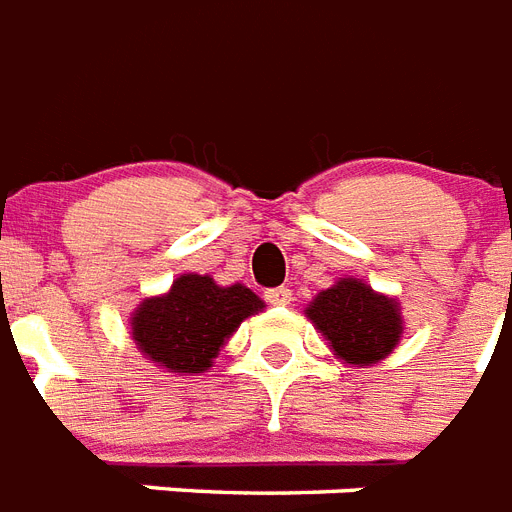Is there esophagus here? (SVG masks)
Listing matches in <instances>:
<instances>
[{"mask_svg":"<svg viewBox=\"0 0 512 512\" xmlns=\"http://www.w3.org/2000/svg\"><path fill=\"white\" fill-rule=\"evenodd\" d=\"M265 300L271 305H289V300H292V289L287 287H273L265 292Z\"/></svg>","mask_w":512,"mask_h":512,"instance_id":"1","label":"esophagus"}]
</instances>
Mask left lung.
I'll return each mask as SVG.
<instances>
[{
    "instance_id": "obj_1",
    "label": "left lung",
    "mask_w": 512,
    "mask_h": 512,
    "mask_svg": "<svg viewBox=\"0 0 512 512\" xmlns=\"http://www.w3.org/2000/svg\"><path fill=\"white\" fill-rule=\"evenodd\" d=\"M308 319L348 364L366 366L380 361L401 337L398 305L356 279H342L321 292L308 308Z\"/></svg>"
}]
</instances>
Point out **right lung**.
<instances>
[{"label":"right lung","mask_w":512,"mask_h":512,"mask_svg":"<svg viewBox=\"0 0 512 512\" xmlns=\"http://www.w3.org/2000/svg\"><path fill=\"white\" fill-rule=\"evenodd\" d=\"M263 308V300L241 284L217 287L209 276L185 273L170 295L154 297L132 316V337L151 361L183 374L204 372L225 337Z\"/></svg>","instance_id":"1"}]
</instances>
